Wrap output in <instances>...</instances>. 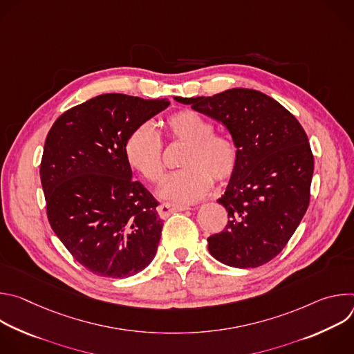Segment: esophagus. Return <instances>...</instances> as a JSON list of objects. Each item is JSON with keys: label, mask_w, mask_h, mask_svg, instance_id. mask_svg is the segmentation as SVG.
I'll return each instance as SVG.
<instances>
[{"label": "esophagus", "mask_w": 354, "mask_h": 354, "mask_svg": "<svg viewBox=\"0 0 354 354\" xmlns=\"http://www.w3.org/2000/svg\"><path fill=\"white\" fill-rule=\"evenodd\" d=\"M189 210L187 206L183 205H172V203H162L158 206V214L161 218H167L169 214L175 213V212H185Z\"/></svg>", "instance_id": "34e87169"}]
</instances>
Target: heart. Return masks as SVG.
Returning <instances> with one entry per match:
<instances>
[{
    "label": "heart",
    "mask_w": 354,
    "mask_h": 354,
    "mask_svg": "<svg viewBox=\"0 0 354 354\" xmlns=\"http://www.w3.org/2000/svg\"><path fill=\"white\" fill-rule=\"evenodd\" d=\"M168 137L186 144L180 167L169 175L160 189L162 198L189 205L203 198L213 186V178L223 183L236 171L239 149L227 134L214 133V126L205 115L182 109L165 119ZM124 156L129 167L145 180L157 183L164 176L162 142L149 123L134 127L126 138Z\"/></svg>",
    "instance_id": "b5f03b06"
}]
</instances>
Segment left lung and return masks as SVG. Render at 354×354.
Returning <instances> with one entry per match:
<instances>
[{
  "label": "left lung",
  "mask_w": 354,
  "mask_h": 354,
  "mask_svg": "<svg viewBox=\"0 0 354 354\" xmlns=\"http://www.w3.org/2000/svg\"><path fill=\"white\" fill-rule=\"evenodd\" d=\"M175 100L221 122L239 149L236 171L217 200L228 223L207 238L212 257L239 269L268 263L310 205L314 157L304 129L277 100L255 89Z\"/></svg>",
  "instance_id": "8db88e82"
}]
</instances>
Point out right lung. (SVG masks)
<instances>
[{
  "mask_svg": "<svg viewBox=\"0 0 354 354\" xmlns=\"http://www.w3.org/2000/svg\"><path fill=\"white\" fill-rule=\"evenodd\" d=\"M168 106V99L104 93L64 112L46 137L40 180L48 223L97 276L130 277L157 254L158 201L131 179L124 142Z\"/></svg>",
  "mask_w": 354,
  "mask_h": 354,
  "instance_id": "right-lung-1",
  "label": "right lung"
}]
</instances>
